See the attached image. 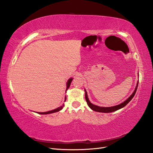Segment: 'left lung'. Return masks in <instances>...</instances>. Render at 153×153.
<instances>
[{
	"label": "left lung",
	"instance_id": "8db88e82",
	"mask_svg": "<svg viewBox=\"0 0 153 153\" xmlns=\"http://www.w3.org/2000/svg\"><path fill=\"white\" fill-rule=\"evenodd\" d=\"M138 81L137 83V85L135 90H134L133 92L131 94V95L128 98H127L126 100H125L124 102H123L122 103L119 104L118 105H115V106H110V107H102V106H97L95 105H93L92 103H91V101H89V98H88V96H87V91L85 89V100L87 103L88 106H89V107L94 111H96V112H102V113H110V112H115V111H116L117 110L121 109L123 107H124L125 106H126L129 101H130L132 98L134 97L135 94V92L137 91V87H138Z\"/></svg>",
	"mask_w": 153,
	"mask_h": 153
}]
</instances>
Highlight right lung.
Returning <instances> with one entry per match:
<instances>
[{"label":"right lung","mask_w":153,"mask_h":153,"mask_svg":"<svg viewBox=\"0 0 153 153\" xmlns=\"http://www.w3.org/2000/svg\"><path fill=\"white\" fill-rule=\"evenodd\" d=\"M73 80V78H70L68 80L67 82V84H66V91L68 89V88L69 87V86H70L71 85V83ZM66 96L65 97V101H66ZM64 107V104L60 106V107H58L57 108H55L54 110H50V111H48V112H37L38 114H52V113H55V112H59V111L61 110Z\"/></svg>","instance_id":"right-lung-1"}]
</instances>
